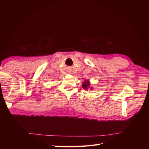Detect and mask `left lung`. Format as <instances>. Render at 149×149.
<instances>
[{
    "mask_svg": "<svg viewBox=\"0 0 149 149\" xmlns=\"http://www.w3.org/2000/svg\"><path fill=\"white\" fill-rule=\"evenodd\" d=\"M89 83L87 81H84V83H83V88H84V89H88V88H89Z\"/></svg>",
    "mask_w": 149,
    "mask_h": 149,
    "instance_id": "1",
    "label": "left lung"
}]
</instances>
